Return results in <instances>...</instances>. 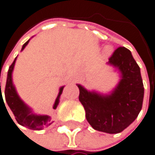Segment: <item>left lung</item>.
Instances as JSON below:
<instances>
[{
  "label": "left lung",
  "instance_id": "obj_1",
  "mask_svg": "<svg viewBox=\"0 0 155 155\" xmlns=\"http://www.w3.org/2000/svg\"><path fill=\"white\" fill-rule=\"evenodd\" d=\"M116 67L122 79L110 95L101 96L88 92L78 84L79 100L85 110L91 127L101 132L116 134L126 129L138 117L142 108L144 87L140 69L126 47H118L109 58Z\"/></svg>",
  "mask_w": 155,
  "mask_h": 155
}]
</instances>
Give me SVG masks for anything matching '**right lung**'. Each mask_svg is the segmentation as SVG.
I'll list each match as a JSON object with an SVG mask.
<instances>
[{
  "instance_id": "1",
  "label": "right lung",
  "mask_w": 155,
  "mask_h": 155,
  "mask_svg": "<svg viewBox=\"0 0 155 155\" xmlns=\"http://www.w3.org/2000/svg\"><path fill=\"white\" fill-rule=\"evenodd\" d=\"M28 41L27 43H25L22 46V49L25 48V46L28 45ZM15 62L11 64V66L9 67L8 72H7V79H6V84H5L4 88V96H5V100H6V103L13 111V114L15 117L16 122L23 127H26L29 129L32 130H40L43 129L44 127L51 124V117L47 115H35L31 114V110L29 109L23 101L19 98L18 95L16 94V91L15 89V86L13 85L12 82V71L15 66ZM0 91H1V98H2V90H1V83H0ZM63 91V87L59 89V94L56 99V102L54 104V109H56L58 105L59 102V97L62 94ZM3 100V98H2ZM4 103V101H3ZM5 106V104H4Z\"/></svg>"
}]
</instances>
